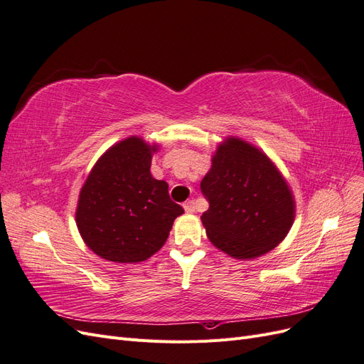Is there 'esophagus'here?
Instances as JSON below:
<instances>
[{"mask_svg": "<svg viewBox=\"0 0 364 364\" xmlns=\"http://www.w3.org/2000/svg\"><path fill=\"white\" fill-rule=\"evenodd\" d=\"M183 209L186 213H194L196 211V202L194 200H186L183 203Z\"/></svg>", "mask_w": 364, "mask_h": 364, "instance_id": "obj_1", "label": "esophagus"}]
</instances>
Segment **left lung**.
I'll use <instances>...</instances> for the list:
<instances>
[{
	"label": "left lung",
	"mask_w": 364,
	"mask_h": 364,
	"mask_svg": "<svg viewBox=\"0 0 364 364\" xmlns=\"http://www.w3.org/2000/svg\"><path fill=\"white\" fill-rule=\"evenodd\" d=\"M200 190L211 243L234 258H255L277 247L294 217L293 196L272 161L238 138L218 147Z\"/></svg>",
	"instance_id": "8db88e82"
}]
</instances>
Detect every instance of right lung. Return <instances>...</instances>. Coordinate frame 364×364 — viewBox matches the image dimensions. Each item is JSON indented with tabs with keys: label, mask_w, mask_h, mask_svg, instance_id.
I'll return each mask as SVG.
<instances>
[{
	"label": "right lung",
	"mask_w": 364,
	"mask_h": 364,
	"mask_svg": "<svg viewBox=\"0 0 364 364\" xmlns=\"http://www.w3.org/2000/svg\"><path fill=\"white\" fill-rule=\"evenodd\" d=\"M136 136L109 149L87 176L75 222L92 252L115 262H139L158 252L183 208L168 183L150 174L151 151Z\"/></svg>",
	"instance_id": "right-lung-1"
}]
</instances>
